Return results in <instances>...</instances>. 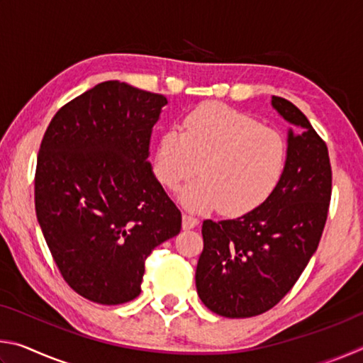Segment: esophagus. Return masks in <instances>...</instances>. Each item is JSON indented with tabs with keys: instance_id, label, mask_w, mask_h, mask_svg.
Masks as SVG:
<instances>
[{
	"instance_id": "1",
	"label": "esophagus",
	"mask_w": 363,
	"mask_h": 363,
	"mask_svg": "<svg viewBox=\"0 0 363 363\" xmlns=\"http://www.w3.org/2000/svg\"><path fill=\"white\" fill-rule=\"evenodd\" d=\"M196 225H199V218H195L189 213L182 214V227H184V229H194V227H196Z\"/></svg>"
}]
</instances>
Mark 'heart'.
I'll use <instances>...</instances> for the list:
<instances>
[{"mask_svg":"<svg viewBox=\"0 0 363 363\" xmlns=\"http://www.w3.org/2000/svg\"><path fill=\"white\" fill-rule=\"evenodd\" d=\"M286 139L238 110L203 104L182 121L181 133L168 130L158 140L155 174L169 189L196 174L182 190L190 210L218 206L240 216L259 206L277 187L286 167Z\"/></svg>","mask_w":363,"mask_h":363,"instance_id":"b5f03b06","label":"heart"}]
</instances>
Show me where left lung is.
I'll use <instances>...</instances> for the list:
<instances>
[{
    "label": "left lung",
    "instance_id": "left-lung-1",
    "mask_svg": "<svg viewBox=\"0 0 363 363\" xmlns=\"http://www.w3.org/2000/svg\"><path fill=\"white\" fill-rule=\"evenodd\" d=\"M272 106L303 128L288 133V160L266 201L237 219L203 220L196 293L229 318L264 314L291 290L315 253L331 200L328 147L301 110L284 97Z\"/></svg>",
    "mask_w": 363,
    "mask_h": 363
}]
</instances>
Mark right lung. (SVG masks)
Segmentation results:
<instances>
[{
  "mask_svg": "<svg viewBox=\"0 0 363 363\" xmlns=\"http://www.w3.org/2000/svg\"><path fill=\"white\" fill-rule=\"evenodd\" d=\"M167 104L104 82L60 107L43 136L36 218L64 280L94 303L138 298L147 256L181 230V211L147 162Z\"/></svg>",
  "mask_w": 363,
  "mask_h": 363,
  "instance_id": "add662e5",
  "label": "right lung"
}]
</instances>
